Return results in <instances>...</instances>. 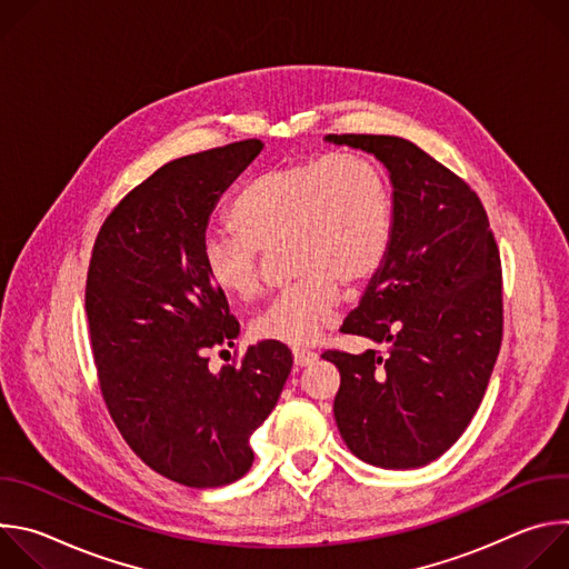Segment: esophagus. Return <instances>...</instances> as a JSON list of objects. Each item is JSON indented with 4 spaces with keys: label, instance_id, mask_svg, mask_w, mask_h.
Instances as JSON below:
<instances>
[{
    "label": "esophagus",
    "instance_id": "1",
    "mask_svg": "<svg viewBox=\"0 0 569 569\" xmlns=\"http://www.w3.org/2000/svg\"><path fill=\"white\" fill-rule=\"evenodd\" d=\"M292 356H295L297 367H310L317 360V353L310 351V349H295Z\"/></svg>",
    "mask_w": 569,
    "mask_h": 569
}]
</instances>
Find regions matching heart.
<instances>
[{"mask_svg": "<svg viewBox=\"0 0 569 569\" xmlns=\"http://www.w3.org/2000/svg\"><path fill=\"white\" fill-rule=\"evenodd\" d=\"M233 236H209L202 266L227 297L261 295L259 252L286 246L288 290L254 319L261 340L303 347L336 321L340 283L358 286L382 266L391 240V193L376 161L342 150L270 169L229 207Z\"/></svg>", "mask_w": 569, "mask_h": 569, "instance_id": "heart-1", "label": "heart"}]
</instances>
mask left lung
I'll return each mask as SVG.
<instances>
[{
  "instance_id": "1",
  "label": "left lung",
  "mask_w": 569,
  "mask_h": 569,
  "mask_svg": "<svg viewBox=\"0 0 569 569\" xmlns=\"http://www.w3.org/2000/svg\"><path fill=\"white\" fill-rule=\"evenodd\" d=\"M389 171L391 240L342 333L385 353L323 351L340 369L333 402L347 448L380 468H419L468 428L502 345V266L477 193L417 143L329 134Z\"/></svg>"
}]
</instances>
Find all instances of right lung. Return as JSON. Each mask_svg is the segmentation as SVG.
Wrapping results in <instances>:
<instances>
[{"label":"right lung","instance_id":"right-lung-1","mask_svg":"<svg viewBox=\"0 0 569 569\" xmlns=\"http://www.w3.org/2000/svg\"><path fill=\"white\" fill-rule=\"evenodd\" d=\"M263 150L246 139L157 169L106 218L88 270L86 310L99 385L126 443L154 472L216 489L252 468V432L292 369L281 342L209 369L238 319L209 281L202 246L227 187Z\"/></svg>","mask_w":569,"mask_h":569}]
</instances>
